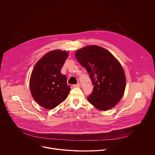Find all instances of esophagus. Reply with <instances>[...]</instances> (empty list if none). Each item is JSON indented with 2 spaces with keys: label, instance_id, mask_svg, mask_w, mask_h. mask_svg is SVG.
<instances>
[{
  "label": "esophagus",
  "instance_id": "esophagus-1",
  "mask_svg": "<svg viewBox=\"0 0 155 155\" xmlns=\"http://www.w3.org/2000/svg\"><path fill=\"white\" fill-rule=\"evenodd\" d=\"M73 86H74V87H80L81 86V85H80V84L79 83L76 84H74Z\"/></svg>",
  "mask_w": 155,
  "mask_h": 155
}]
</instances>
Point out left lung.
<instances>
[{
    "mask_svg": "<svg viewBox=\"0 0 155 155\" xmlns=\"http://www.w3.org/2000/svg\"><path fill=\"white\" fill-rule=\"evenodd\" d=\"M75 56L89 74L94 86L87 97L89 102L100 110L115 106L126 87V76L119 61L108 50L97 45L79 49Z\"/></svg>",
    "mask_w": 155,
    "mask_h": 155,
    "instance_id": "1",
    "label": "left lung"
}]
</instances>
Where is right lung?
<instances>
[{"label": "right lung", "mask_w": 155, "mask_h": 155, "mask_svg": "<svg viewBox=\"0 0 155 155\" xmlns=\"http://www.w3.org/2000/svg\"><path fill=\"white\" fill-rule=\"evenodd\" d=\"M69 54L59 50L44 55L35 65L29 86L34 100L42 107L53 109L68 96L71 86L67 77L61 73Z\"/></svg>", "instance_id": "right-lung-1"}]
</instances>
